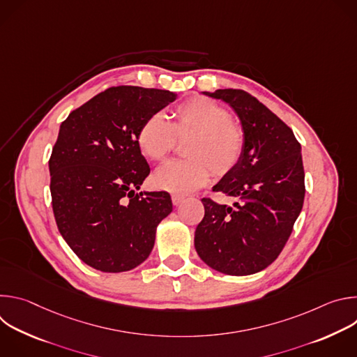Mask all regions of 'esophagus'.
Returning a JSON list of instances; mask_svg holds the SVG:
<instances>
[{"mask_svg":"<svg viewBox=\"0 0 357 357\" xmlns=\"http://www.w3.org/2000/svg\"><path fill=\"white\" fill-rule=\"evenodd\" d=\"M171 199H172V203H174V205H179V203L185 199V196H183V195H178V193H172Z\"/></svg>","mask_w":357,"mask_h":357,"instance_id":"esophagus-1","label":"esophagus"}]
</instances>
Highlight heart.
I'll return each mask as SVG.
<instances>
[{"label":"heart","mask_w":357,"mask_h":357,"mask_svg":"<svg viewBox=\"0 0 357 357\" xmlns=\"http://www.w3.org/2000/svg\"><path fill=\"white\" fill-rule=\"evenodd\" d=\"M175 139H186L182 146L186 160L161 167L152 183L178 195L205 185L211 172L223 176L233 171L245 149L243 124L230 117L222 105L203 96H193L175 106L169 121L160 113L148 116L135 134L139 152L152 162L164 161L174 149Z\"/></svg>","instance_id":"obj_1"}]
</instances>
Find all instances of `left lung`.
Returning <instances> with one entry per match:
<instances>
[{
	"mask_svg": "<svg viewBox=\"0 0 357 357\" xmlns=\"http://www.w3.org/2000/svg\"><path fill=\"white\" fill-rule=\"evenodd\" d=\"M205 94L229 103L245 131L238 165L213 186L237 199L233 206L203 197L205 218L195 248L209 267L248 275L268 267L288 241L305 197L301 144L292 130L260 101L237 89Z\"/></svg>",
	"mask_w": 357,
	"mask_h": 357,
	"instance_id": "left-lung-1",
	"label": "left lung"
}]
</instances>
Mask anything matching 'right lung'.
<instances>
[{"label":"right lung","instance_id":"right-lung-1","mask_svg":"<svg viewBox=\"0 0 357 357\" xmlns=\"http://www.w3.org/2000/svg\"><path fill=\"white\" fill-rule=\"evenodd\" d=\"M176 96L113 86L61 124L49 158L52 209L65 241L96 270L123 273L145 261L157 226L172 212L168 192H137L149 167L135 134Z\"/></svg>","mask_w":357,"mask_h":357}]
</instances>
